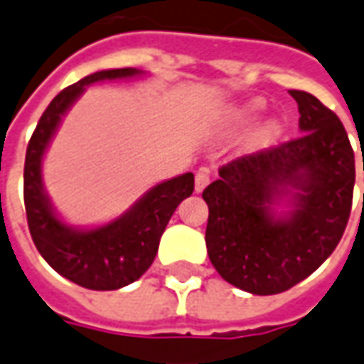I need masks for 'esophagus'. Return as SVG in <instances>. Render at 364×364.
I'll list each match as a JSON object with an SVG mask.
<instances>
[{
	"label": "esophagus",
	"mask_w": 364,
	"mask_h": 364,
	"mask_svg": "<svg viewBox=\"0 0 364 364\" xmlns=\"http://www.w3.org/2000/svg\"><path fill=\"white\" fill-rule=\"evenodd\" d=\"M209 182H211V172H209V168L201 166V168L196 172V192H203Z\"/></svg>",
	"instance_id": "34e87169"
}]
</instances>
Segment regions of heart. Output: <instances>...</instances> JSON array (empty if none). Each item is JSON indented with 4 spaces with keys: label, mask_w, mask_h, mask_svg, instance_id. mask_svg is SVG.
I'll use <instances>...</instances> for the list:
<instances>
[{
    "label": "heart",
    "mask_w": 364,
    "mask_h": 364,
    "mask_svg": "<svg viewBox=\"0 0 364 364\" xmlns=\"http://www.w3.org/2000/svg\"><path fill=\"white\" fill-rule=\"evenodd\" d=\"M259 111H261V103H250L247 107L242 109V113H240V119H242V120H251V119H253V117H255L257 113H259ZM263 134H264V136H269V134H272V127L264 128Z\"/></svg>",
    "instance_id": "obj_1"
}]
</instances>
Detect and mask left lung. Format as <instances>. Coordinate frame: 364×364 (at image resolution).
<instances>
[{"label": "left lung", "mask_w": 364, "mask_h": 364, "mask_svg": "<svg viewBox=\"0 0 364 364\" xmlns=\"http://www.w3.org/2000/svg\"><path fill=\"white\" fill-rule=\"evenodd\" d=\"M289 95L301 134L220 166V178L203 190L213 267L255 296L280 294L313 274L340 244L353 201L355 155L341 120L315 95ZM282 198L290 209L276 215Z\"/></svg>", "instance_id": "8db88e82"}]
</instances>
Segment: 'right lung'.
I'll list each match as a JSON object with an SVG mask.
<instances>
[{"label":"right lung","mask_w":364,"mask_h":364,"mask_svg":"<svg viewBox=\"0 0 364 364\" xmlns=\"http://www.w3.org/2000/svg\"><path fill=\"white\" fill-rule=\"evenodd\" d=\"M138 75H141L138 68L100 70L59 92L38 120L26 147L24 207L30 236L49 267L82 288L105 291L136 282L151 267L172 213L193 192V174L186 172L153 186L124 215L92 230L67 226L49 203L42 182V161L63 114L90 84Z\"/></svg>","instance_id":"right-lung-1"}]
</instances>
